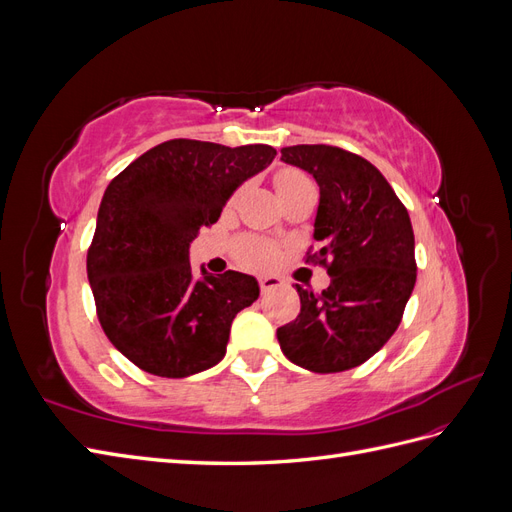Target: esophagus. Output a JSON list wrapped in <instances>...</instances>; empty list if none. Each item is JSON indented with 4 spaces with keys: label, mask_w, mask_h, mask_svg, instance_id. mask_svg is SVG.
Returning a JSON list of instances; mask_svg holds the SVG:
<instances>
[{
    "label": "esophagus",
    "mask_w": 512,
    "mask_h": 512,
    "mask_svg": "<svg viewBox=\"0 0 512 512\" xmlns=\"http://www.w3.org/2000/svg\"><path fill=\"white\" fill-rule=\"evenodd\" d=\"M258 284H260V292L267 294V292H271L275 288H280L284 282L280 280V277H275V275H265V277H260Z\"/></svg>",
    "instance_id": "34e87169"
}]
</instances>
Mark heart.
I'll list each match as a JSON object with an SVG mask.
<instances>
[{
    "label": "heart",
    "mask_w": 512,
    "mask_h": 512,
    "mask_svg": "<svg viewBox=\"0 0 512 512\" xmlns=\"http://www.w3.org/2000/svg\"><path fill=\"white\" fill-rule=\"evenodd\" d=\"M305 183H309V179L303 173L286 168V170H282V173L275 175V192H277V196L284 198ZM239 258L245 262V265L256 267V269L269 267L275 260V247L269 241L247 237V239L239 241Z\"/></svg>",
    "instance_id": "obj_1"
}]
</instances>
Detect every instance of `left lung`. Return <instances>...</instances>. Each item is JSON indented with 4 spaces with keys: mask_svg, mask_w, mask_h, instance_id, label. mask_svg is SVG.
I'll use <instances>...</instances> for the list:
<instances>
[{
    "mask_svg": "<svg viewBox=\"0 0 512 512\" xmlns=\"http://www.w3.org/2000/svg\"><path fill=\"white\" fill-rule=\"evenodd\" d=\"M282 162L312 175L320 188L307 260L326 265L331 284L314 294L297 284L301 314L277 329L286 359L314 374L365 363L397 331L416 282L408 209L380 170L331 145L282 149Z\"/></svg>",
    "mask_w": 512,
    "mask_h": 512,
    "instance_id": "1",
    "label": "left lung"
}]
</instances>
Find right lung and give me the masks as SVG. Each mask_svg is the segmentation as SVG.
I'll list each match as a JSON object with an SVG mask.
<instances>
[{
  "label": "right lung",
  "mask_w": 512,
  "mask_h": 512,
  "mask_svg": "<svg viewBox=\"0 0 512 512\" xmlns=\"http://www.w3.org/2000/svg\"><path fill=\"white\" fill-rule=\"evenodd\" d=\"M275 153L269 145L175 138L108 183L87 277L106 337L147 374L188 378L224 359L230 324L260 286L239 271L213 275L200 267L196 277L190 243Z\"/></svg>",
  "instance_id": "right-lung-1"
}]
</instances>
